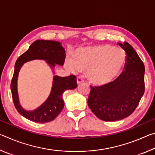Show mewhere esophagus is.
Returning a JSON list of instances; mask_svg holds the SVG:
<instances>
[{"label":"esophagus","instance_id":"1","mask_svg":"<svg viewBox=\"0 0 155 155\" xmlns=\"http://www.w3.org/2000/svg\"><path fill=\"white\" fill-rule=\"evenodd\" d=\"M84 81V80H83V78L81 77H77V84L78 85H80V84H81Z\"/></svg>","mask_w":155,"mask_h":155}]
</instances>
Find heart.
<instances>
[{"mask_svg":"<svg viewBox=\"0 0 155 155\" xmlns=\"http://www.w3.org/2000/svg\"><path fill=\"white\" fill-rule=\"evenodd\" d=\"M126 54L122 49L109 44L80 47L75 50L68 64L72 69L86 73L96 86L107 85L121 72Z\"/></svg>","mask_w":155,"mask_h":155,"instance_id":"1","label":"heart"}]
</instances>
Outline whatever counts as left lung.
I'll list each match as a JSON object with an SVG mask.
<instances>
[{"instance_id":"1","label":"left lung","mask_w":155,"mask_h":155,"mask_svg":"<svg viewBox=\"0 0 155 155\" xmlns=\"http://www.w3.org/2000/svg\"><path fill=\"white\" fill-rule=\"evenodd\" d=\"M117 44L127 54L124 71L108 85H91L87 100L94 114L106 122L118 121L132 114L145 90L143 61L128 42Z\"/></svg>"}]
</instances>
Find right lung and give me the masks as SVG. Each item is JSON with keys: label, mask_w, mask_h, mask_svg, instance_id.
Listing matches in <instances>:
<instances>
[{"label": "right lung", "mask_w": 155, "mask_h": 155, "mask_svg": "<svg viewBox=\"0 0 155 155\" xmlns=\"http://www.w3.org/2000/svg\"><path fill=\"white\" fill-rule=\"evenodd\" d=\"M65 58V51L61 43L56 41L38 40L31 44L27 51L18 57L15 64L14 76L11 82L12 98L15 109L20 114L31 121L38 123L51 122L57 117L64 107L63 94L67 90L77 87L74 75L65 77L54 76L52 90L46 101L33 111H27L21 107L18 94L17 81L21 67L25 63L34 59L46 61L54 69L55 64L63 65Z\"/></svg>", "instance_id": "right-lung-1"}]
</instances>
